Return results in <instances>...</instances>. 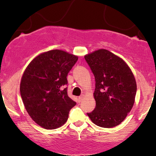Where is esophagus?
I'll list each match as a JSON object with an SVG mask.
<instances>
[{"label":"esophagus","instance_id":"1","mask_svg":"<svg viewBox=\"0 0 156 156\" xmlns=\"http://www.w3.org/2000/svg\"><path fill=\"white\" fill-rule=\"evenodd\" d=\"M83 97H84V95L83 94H82L81 96H80V97H78V101H79L80 102V101H82V100L83 99Z\"/></svg>","mask_w":156,"mask_h":156}]
</instances>
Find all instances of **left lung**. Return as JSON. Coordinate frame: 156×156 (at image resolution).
<instances>
[{
  "mask_svg": "<svg viewBox=\"0 0 156 156\" xmlns=\"http://www.w3.org/2000/svg\"><path fill=\"white\" fill-rule=\"evenodd\" d=\"M95 78L94 110L87 115L102 128H113L124 121L133 108L136 82L122 58L108 50L99 49L84 55Z\"/></svg>",
  "mask_w": 156,
  "mask_h": 156,
  "instance_id": "left-lung-1",
  "label": "left lung"
}]
</instances>
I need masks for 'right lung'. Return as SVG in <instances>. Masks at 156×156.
<instances>
[{
  "instance_id": "add662e5",
  "label": "right lung",
  "mask_w": 156,
  "mask_h": 156,
  "mask_svg": "<svg viewBox=\"0 0 156 156\" xmlns=\"http://www.w3.org/2000/svg\"><path fill=\"white\" fill-rule=\"evenodd\" d=\"M78 58L68 52L52 50L37 55L25 69L20 87L21 98L28 114L42 128H59L76 105L64 85Z\"/></svg>"
}]
</instances>
